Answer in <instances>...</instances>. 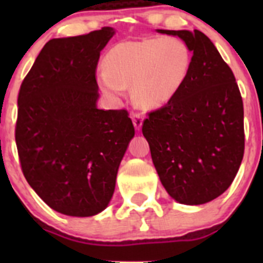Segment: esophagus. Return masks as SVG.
<instances>
[{
  "instance_id": "esophagus-1",
  "label": "esophagus",
  "mask_w": 263,
  "mask_h": 263,
  "mask_svg": "<svg viewBox=\"0 0 263 263\" xmlns=\"http://www.w3.org/2000/svg\"><path fill=\"white\" fill-rule=\"evenodd\" d=\"M133 124L136 130H139L143 124V116L141 113H133Z\"/></svg>"
}]
</instances>
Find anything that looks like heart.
Listing matches in <instances>:
<instances>
[{
  "label": "heart",
  "instance_id": "obj_1",
  "mask_svg": "<svg viewBox=\"0 0 263 263\" xmlns=\"http://www.w3.org/2000/svg\"><path fill=\"white\" fill-rule=\"evenodd\" d=\"M105 71L97 76L101 89L120 99L133 85L134 99L141 105L157 108L179 93L192 66V51L175 36L124 41L106 53Z\"/></svg>",
  "mask_w": 263,
  "mask_h": 263
}]
</instances>
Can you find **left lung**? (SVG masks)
<instances>
[{
  "label": "left lung",
  "instance_id": "obj_1",
  "mask_svg": "<svg viewBox=\"0 0 263 263\" xmlns=\"http://www.w3.org/2000/svg\"><path fill=\"white\" fill-rule=\"evenodd\" d=\"M190 46L192 66L179 93L148 113L142 133L166 191L199 205L227 191L245 148L243 104L233 72L199 30H158Z\"/></svg>",
  "mask_w": 263,
  "mask_h": 263
}]
</instances>
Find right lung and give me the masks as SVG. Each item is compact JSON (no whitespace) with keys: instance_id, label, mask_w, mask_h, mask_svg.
<instances>
[{"instance_id":"1","label":"right lung","mask_w":263,"mask_h":263,"mask_svg":"<svg viewBox=\"0 0 263 263\" xmlns=\"http://www.w3.org/2000/svg\"><path fill=\"white\" fill-rule=\"evenodd\" d=\"M115 29L51 39L18 93L15 143L21 168L57 212L88 217L110 201L134 126L125 109L97 108L96 68Z\"/></svg>"}]
</instances>
